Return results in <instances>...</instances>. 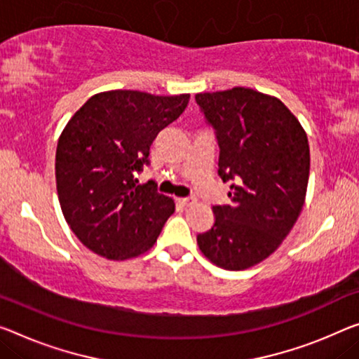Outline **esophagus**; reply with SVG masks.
<instances>
[{
	"label": "esophagus",
	"mask_w": 359,
	"mask_h": 359,
	"mask_svg": "<svg viewBox=\"0 0 359 359\" xmlns=\"http://www.w3.org/2000/svg\"><path fill=\"white\" fill-rule=\"evenodd\" d=\"M176 202H178L180 205L187 207V205H192V203L196 202V198H192V197H178V198H176Z\"/></svg>",
	"instance_id": "esophagus-1"
}]
</instances>
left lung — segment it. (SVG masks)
Wrapping results in <instances>:
<instances>
[{
    "label": "left lung",
    "mask_w": 359,
    "mask_h": 359,
    "mask_svg": "<svg viewBox=\"0 0 359 359\" xmlns=\"http://www.w3.org/2000/svg\"><path fill=\"white\" fill-rule=\"evenodd\" d=\"M196 101L215 128L218 175L234 181L229 205H215V223L197 234L213 264L241 271L283 244L299 218L310 176V146L303 126L278 97L236 86L198 93Z\"/></svg>",
    "instance_id": "obj_1"
}]
</instances>
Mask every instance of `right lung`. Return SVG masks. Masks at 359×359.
Returning <instances> with one entry per match:
<instances>
[{"label":"right lung","instance_id":"obj_1","mask_svg":"<svg viewBox=\"0 0 359 359\" xmlns=\"http://www.w3.org/2000/svg\"><path fill=\"white\" fill-rule=\"evenodd\" d=\"M189 95L97 93L65 125L56 149V186L64 218L81 244L114 262L156 244L175 202L135 172L163 128L184 112Z\"/></svg>","mask_w":359,"mask_h":359}]
</instances>
